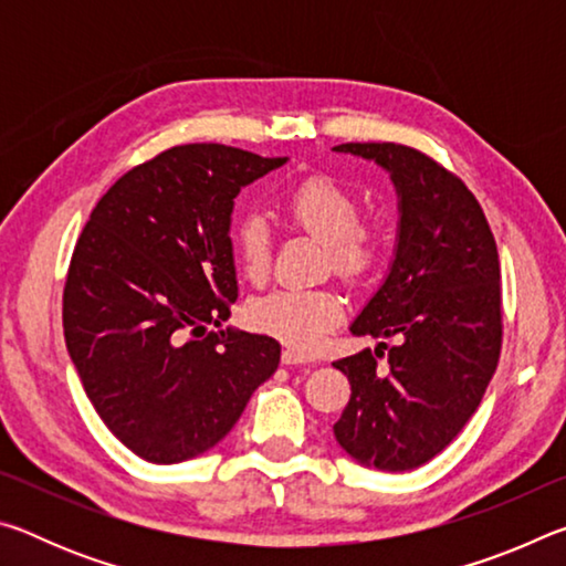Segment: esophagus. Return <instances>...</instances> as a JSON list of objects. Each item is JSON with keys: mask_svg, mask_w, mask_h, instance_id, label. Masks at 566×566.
<instances>
[{"mask_svg": "<svg viewBox=\"0 0 566 566\" xmlns=\"http://www.w3.org/2000/svg\"><path fill=\"white\" fill-rule=\"evenodd\" d=\"M282 364H286V367H294V364H312V359L306 357V354L296 352V349H284L282 352Z\"/></svg>", "mask_w": 566, "mask_h": 566, "instance_id": "obj_1", "label": "esophagus"}]
</instances>
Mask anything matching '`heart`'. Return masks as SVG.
<instances>
[{"mask_svg": "<svg viewBox=\"0 0 566 566\" xmlns=\"http://www.w3.org/2000/svg\"><path fill=\"white\" fill-rule=\"evenodd\" d=\"M282 207L290 222L327 242L332 270L337 274L357 280L375 262V234L359 224V202L339 181L324 175L306 177L286 191ZM234 249L247 280L262 282L272 260V237L262 217L239 219L234 227ZM342 317L344 296L332 286L322 290L284 286L256 296L247 310V319L256 332L270 334L302 352L317 347L324 334Z\"/></svg>", "mask_w": 566, "mask_h": 566, "instance_id": "1", "label": "heart"}]
</instances>
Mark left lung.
I'll use <instances>...</instances> for the list:
<instances>
[{"label":"left lung","instance_id":"1","mask_svg":"<svg viewBox=\"0 0 566 566\" xmlns=\"http://www.w3.org/2000/svg\"><path fill=\"white\" fill-rule=\"evenodd\" d=\"M375 161L397 191V244L379 290L354 317V337L379 342L334 361L352 385L334 437L354 462L407 472L454 442L500 361V256L462 179L405 145H339ZM388 357L387 368L376 359Z\"/></svg>","mask_w":566,"mask_h":566}]
</instances>
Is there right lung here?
Here are the masks:
<instances>
[{
	"instance_id": "add662e5",
	"label": "right lung",
	"mask_w": 566,
	"mask_h": 566,
	"mask_svg": "<svg viewBox=\"0 0 566 566\" xmlns=\"http://www.w3.org/2000/svg\"><path fill=\"white\" fill-rule=\"evenodd\" d=\"M286 157L185 145L114 181L64 284V339L104 424L151 464L205 454L280 367V342L222 327L237 300L234 197Z\"/></svg>"
}]
</instances>
